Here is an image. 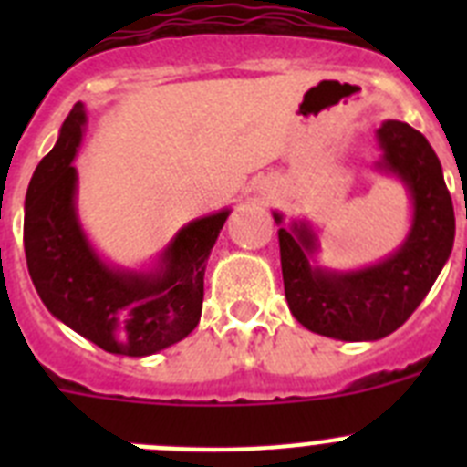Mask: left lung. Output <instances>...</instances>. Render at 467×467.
<instances>
[{
  "label": "left lung",
  "instance_id": "1",
  "mask_svg": "<svg viewBox=\"0 0 467 467\" xmlns=\"http://www.w3.org/2000/svg\"><path fill=\"white\" fill-rule=\"evenodd\" d=\"M377 140V168L400 177L414 205L410 234L393 254L365 269L327 271L311 264L317 243L308 224L278 229L287 306L304 327L332 339L377 341L395 332L426 299L453 247V203L431 142L402 121H383ZM274 220L280 224L283 214Z\"/></svg>",
  "mask_w": 467,
  "mask_h": 467
}]
</instances>
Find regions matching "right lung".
Masks as SVG:
<instances>
[{
  "instance_id": "1",
  "label": "right lung",
  "mask_w": 467,
  "mask_h": 467,
  "mask_svg": "<svg viewBox=\"0 0 467 467\" xmlns=\"http://www.w3.org/2000/svg\"><path fill=\"white\" fill-rule=\"evenodd\" d=\"M84 123V105L77 102L30 180L23 224L27 269L44 306L60 323L107 353L151 356L182 341L201 320L205 262L231 210L177 231L154 271L114 269L98 257L74 205L72 161Z\"/></svg>"
}]
</instances>
